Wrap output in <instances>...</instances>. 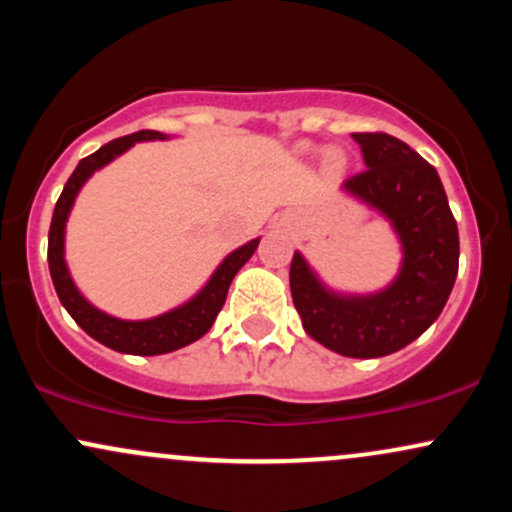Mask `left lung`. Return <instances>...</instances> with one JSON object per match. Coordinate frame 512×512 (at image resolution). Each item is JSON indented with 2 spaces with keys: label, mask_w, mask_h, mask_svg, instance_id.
Instances as JSON below:
<instances>
[{
  "label": "left lung",
  "mask_w": 512,
  "mask_h": 512,
  "mask_svg": "<svg viewBox=\"0 0 512 512\" xmlns=\"http://www.w3.org/2000/svg\"><path fill=\"white\" fill-rule=\"evenodd\" d=\"M351 137L361 144L366 170L344 180V190L390 219L402 243V269L385 291L339 296L296 252L291 296L315 342L349 358H378L419 339L443 313L455 286L460 236L431 163L385 132Z\"/></svg>",
  "instance_id": "1"
}]
</instances>
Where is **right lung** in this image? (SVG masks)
<instances>
[{
	"label": "right lung",
	"instance_id": "right-lung-1",
	"mask_svg": "<svg viewBox=\"0 0 512 512\" xmlns=\"http://www.w3.org/2000/svg\"><path fill=\"white\" fill-rule=\"evenodd\" d=\"M151 139H166V134L156 132V129H142V132L113 139V142L101 146L96 154L81 158L79 166H76L72 173V178L64 185L60 199H57L48 236L50 276L52 284H55L57 296H60V303L67 308V313L74 317L76 325H79L88 337H93L96 342L108 346V349L132 356L168 354V351L182 349V346L204 337V334L209 332V327L214 325L216 315L221 313L223 303H226L228 286H231L233 276H236L238 269L250 260L252 252L257 250V243H260V238H255L250 240V243H245L243 248L233 250L231 255L219 264V269L211 274L207 286H204L192 301L170 310V313L151 317V320L132 322L120 320V317L113 315H105L98 308H93L74 286L72 276H69L67 262H64V226H67V216L69 211H72V204L76 195H79L81 185H84L98 168H103L105 163L113 161L115 156L125 154L134 142H151Z\"/></svg>",
	"mask_w": 512,
	"mask_h": 512
}]
</instances>
